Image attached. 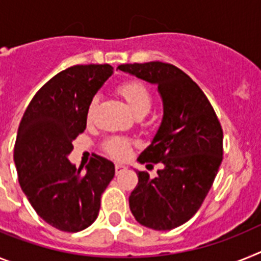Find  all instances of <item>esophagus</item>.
I'll list each match as a JSON object with an SVG mask.
<instances>
[{
  "label": "esophagus",
  "mask_w": 261,
  "mask_h": 261,
  "mask_svg": "<svg viewBox=\"0 0 261 261\" xmlns=\"http://www.w3.org/2000/svg\"><path fill=\"white\" fill-rule=\"evenodd\" d=\"M126 169V165L123 164H115V173H121L122 171H124Z\"/></svg>",
  "instance_id": "34e87169"
}]
</instances>
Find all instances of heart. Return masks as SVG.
<instances>
[{
    "label": "heart",
    "instance_id": "heart-1",
    "mask_svg": "<svg viewBox=\"0 0 261 261\" xmlns=\"http://www.w3.org/2000/svg\"><path fill=\"white\" fill-rule=\"evenodd\" d=\"M118 93L126 99L130 109L137 117H143L151 110L153 103L152 94L148 88L143 83L137 80H130L122 83L117 88ZM97 108V98H93L88 105L87 117L88 119L93 117L94 110ZM133 148V142L128 138L124 137H112L109 138L103 144V149L109 156L117 159V160H123L128 158Z\"/></svg>",
    "mask_w": 261,
    "mask_h": 261
}]
</instances>
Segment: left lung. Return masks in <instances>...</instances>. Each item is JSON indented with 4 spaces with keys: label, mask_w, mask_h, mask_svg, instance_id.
I'll return each instance as SVG.
<instances>
[{
    "label": "left lung",
    "mask_w": 261,
    "mask_h": 261,
    "mask_svg": "<svg viewBox=\"0 0 261 261\" xmlns=\"http://www.w3.org/2000/svg\"><path fill=\"white\" fill-rule=\"evenodd\" d=\"M119 71L156 84L163 99L162 123L138 162L162 163L158 176L138 171L128 197L140 225L172 230L189 221L202 205L223 156V131L205 93L180 68L168 63L121 64Z\"/></svg>",
    "instance_id": "8db88e82"
}]
</instances>
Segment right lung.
I'll list each match as a JSON object with an SVG mask.
<instances>
[{
  "mask_svg": "<svg viewBox=\"0 0 261 261\" xmlns=\"http://www.w3.org/2000/svg\"><path fill=\"white\" fill-rule=\"evenodd\" d=\"M113 74L109 64L73 65L40 88L27 106L14 146L18 180L43 221L77 232L96 221L114 164L94 155L83 171L68 160L87 127L88 105Z\"/></svg>",
  "mask_w": 261,
  "mask_h": 261,
  "instance_id": "obj_1",
  "label": "right lung"
}]
</instances>
